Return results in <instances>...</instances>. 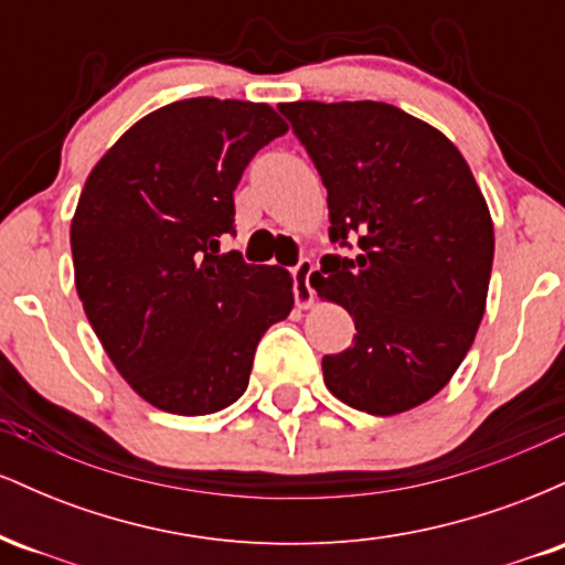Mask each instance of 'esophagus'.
<instances>
[{
  "label": "esophagus",
  "instance_id": "1",
  "mask_svg": "<svg viewBox=\"0 0 565 565\" xmlns=\"http://www.w3.org/2000/svg\"><path fill=\"white\" fill-rule=\"evenodd\" d=\"M316 265L310 260H300L291 268V276H295V300L297 308H310L313 305V284H310V276H313Z\"/></svg>",
  "mask_w": 565,
  "mask_h": 565
}]
</instances>
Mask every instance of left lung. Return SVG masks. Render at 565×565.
Returning a JSON list of instances; mask_svg holds the SVG:
<instances>
[{
  "label": "left lung",
  "mask_w": 565,
  "mask_h": 565,
  "mask_svg": "<svg viewBox=\"0 0 565 565\" xmlns=\"http://www.w3.org/2000/svg\"><path fill=\"white\" fill-rule=\"evenodd\" d=\"M327 185L329 236L359 255L323 257L321 300L353 316L355 342L323 355L329 393L393 417L449 385L476 340L494 263V223L459 148L377 100L281 103Z\"/></svg>",
  "instance_id": "1"
}]
</instances>
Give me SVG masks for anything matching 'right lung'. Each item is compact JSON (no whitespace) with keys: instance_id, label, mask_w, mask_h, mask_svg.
Segmentation results:
<instances>
[{"instance_id":"add662e5","label":"right lung","mask_w":565,"mask_h":565,"mask_svg":"<svg viewBox=\"0 0 565 565\" xmlns=\"http://www.w3.org/2000/svg\"><path fill=\"white\" fill-rule=\"evenodd\" d=\"M268 103L188 97L121 135L71 220L76 295L116 372L151 406L215 414L295 308L291 274L220 252L249 159L287 132Z\"/></svg>"}]
</instances>
